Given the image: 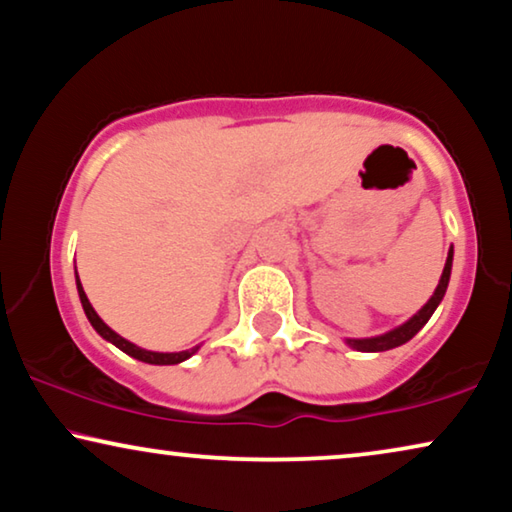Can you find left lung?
Listing matches in <instances>:
<instances>
[{
    "instance_id": "1",
    "label": "left lung",
    "mask_w": 512,
    "mask_h": 512,
    "mask_svg": "<svg viewBox=\"0 0 512 512\" xmlns=\"http://www.w3.org/2000/svg\"><path fill=\"white\" fill-rule=\"evenodd\" d=\"M452 260H454V248H449L447 252V262H445V269H442V276H440V283L438 288H435L433 297L428 299V302L421 306V309L414 313V316L407 320V323L398 325L395 330L391 332H384V335L379 337H367V339H346V344L351 346V349L356 351H370V353H377V351H388V349H395V346H403L405 342H410V339L417 335L428 323V318L433 316V311L438 309V304L442 302V297H445L447 292V285H449V276H452Z\"/></svg>"
}]
</instances>
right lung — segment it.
I'll return each mask as SVG.
<instances>
[{
  "instance_id": "1",
  "label": "right lung",
  "mask_w": 512,
  "mask_h": 512,
  "mask_svg": "<svg viewBox=\"0 0 512 512\" xmlns=\"http://www.w3.org/2000/svg\"><path fill=\"white\" fill-rule=\"evenodd\" d=\"M77 274V271H74ZM77 290H79V299H81V306H84L86 311V318L91 320L93 330L98 332V335L102 339H107V342H112L117 349H121L124 353H128V356L135 358V360H142V363H149V365H177L182 363V360L192 358L196 351H199V346H194V349L189 351H177V353H159V351H147V349H140V346H135L133 342H128V339H124L121 335H117V332L112 330L107 323H102V318L95 313V309L91 306V302H88L86 292L84 288H81V281L77 276Z\"/></svg>"
}]
</instances>
